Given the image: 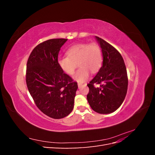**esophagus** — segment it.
Listing matches in <instances>:
<instances>
[{
    "label": "esophagus",
    "instance_id": "obj_1",
    "mask_svg": "<svg viewBox=\"0 0 155 155\" xmlns=\"http://www.w3.org/2000/svg\"><path fill=\"white\" fill-rule=\"evenodd\" d=\"M84 85H87V83H85V84H84ZM78 87H79V88H81V86L83 85V84H82V83H78Z\"/></svg>",
    "mask_w": 155,
    "mask_h": 155
}]
</instances>
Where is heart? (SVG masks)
Instances as JSON below:
<instances>
[{
    "instance_id": "obj_1",
    "label": "heart",
    "mask_w": 155,
    "mask_h": 155,
    "mask_svg": "<svg viewBox=\"0 0 155 155\" xmlns=\"http://www.w3.org/2000/svg\"><path fill=\"white\" fill-rule=\"evenodd\" d=\"M67 55L58 59L59 66L65 73L72 75L78 63L79 68L73 78L78 82L85 81L88 79L90 72L96 73L101 67V50L96 43L75 45L67 50Z\"/></svg>"
}]
</instances>
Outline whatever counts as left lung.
<instances>
[{"label": "left lung", "instance_id": "obj_1", "mask_svg": "<svg viewBox=\"0 0 155 155\" xmlns=\"http://www.w3.org/2000/svg\"><path fill=\"white\" fill-rule=\"evenodd\" d=\"M101 48L103 65L87 86V100L93 110L100 114H110L122 104L128 87L127 73L119 51L107 42L95 36ZM94 84H100L96 87Z\"/></svg>", "mask_w": 155, "mask_h": 155}]
</instances>
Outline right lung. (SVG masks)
Masks as SVG:
<instances>
[{
    "label": "right lung",
    "instance_id": "add662e5",
    "mask_svg": "<svg viewBox=\"0 0 155 155\" xmlns=\"http://www.w3.org/2000/svg\"><path fill=\"white\" fill-rule=\"evenodd\" d=\"M67 39H49L32 50L26 65V81L36 106L51 118L61 119L73 110L77 82L64 73L58 54Z\"/></svg>",
    "mask_w": 155,
    "mask_h": 155
}]
</instances>
